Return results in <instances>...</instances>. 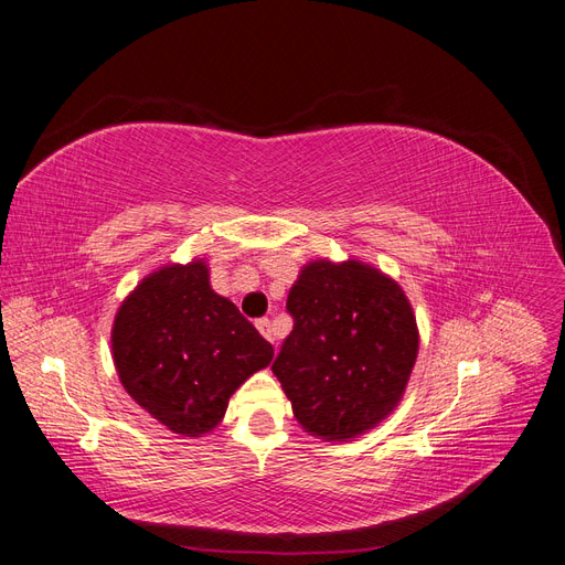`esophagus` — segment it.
Instances as JSON below:
<instances>
[{
  "instance_id": "34e87169",
  "label": "esophagus",
  "mask_w": 565,
  "mask_h": 565,
  "mask_svg": "<svg viewBox=\"0 0 565 565\" xmlns=\"http://www.w3.org/2000/svg\"><path fill=\"white\" fill-rule=\"evenodd\" d=\"M256 330H259V332H262V337H264V339H268L270 344H273V341H276V339H273V328H270V320H268V318L256 320Z\"/></svg>"
}]
</instances>
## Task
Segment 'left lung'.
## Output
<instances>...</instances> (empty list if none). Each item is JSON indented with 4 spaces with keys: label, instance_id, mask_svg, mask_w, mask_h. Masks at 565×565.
<instances>
[{
    "label": "left lung",
    "instance_id": "1",
    "mask_svg": "<svg viewBox=\"0 0 565 565\" xmlns=\"http://www.w3.org/2000/svg\"><path fill=\"white\" fill-rule=\"evenodd\" d=\"M295 328L273 374L301 429L351 440L398 407L413 374L419 330L403 287L358 259L309 262L287 295Z\"/></svg>",
    "mask_w": 565,
    "mask_h": 565
}]
</instances>
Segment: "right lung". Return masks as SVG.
Returning <instances> with one entry per match:
<instances>
[{
  "label": "right lung",
  "instance_id": "obj_1",
  "mask_svg": "<svg viewBox=\"0 0 565 565\" xmlns=\"http://www.w3.org/2000/svg\"><path fill=\"white\" fill-rule=\"evenodd\" d=\"M110 344L129 396L188 438L214 431L233 393L273 361L268 341L214 292L204 259L160 266L136 285L115 313Z\"/></svg>",
  "mask_w": 565,
  "mask_h": 565
}]
</instances>
